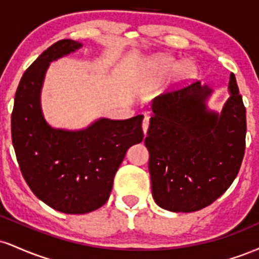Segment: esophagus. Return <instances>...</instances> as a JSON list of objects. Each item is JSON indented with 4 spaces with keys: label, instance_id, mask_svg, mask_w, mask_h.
Masks as SVG:
<instances>
[{
    "label": "esophagus",
    "instance_id": "esophagus-1",
    "mask_svg": "<svg viewBox=\"0 0 259 259\" xmlns=\"http://www.w3.org/2000/svg\"><path fill=\"white\" fill-rule=\"evenodd\" d=\"M148 125H150V117H148V115H145L144 120H142V130H144L145 136H146V134H147Z\"/></svg>",
    "mask_w": 259,
    "mask_h": 259
}]
</instances>
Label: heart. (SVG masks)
<instances>
[{"label":"heart","instance_id":"b5f03b06","mask_svg":"<svg viewBox=\"0 0 259 259\" xmlns=\"http://www.w3.org/2000/svg\"><path fill=\"white\" fill-rule=\"evenodd\" d=\"M177 61L173 58H156L151 62V65L156 70H158L160 74H167L170 73L171 70L177 67ZM181 75H187L189 74V67H183L180 70Z\"/></svg>","mask_w":259,"mask_h":259}]
</instances>
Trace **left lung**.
<instances>
[{"instance_id": "left-lung-1", "label": "left lung", "mask_w": 259, "mask_h": 259, "mask_svg": "<svg viewBox=\"0 0 259 259\" xmlns=\"http://www.w3.org/2000/svg\"><path fill=\"white\" fill-rule=\"evenodd\" d=\"M221 112L200 81L152 100L145 139L153 200L170 212L209 206L233 184L245 153L246 108L233 73Z\"/></svg>"}]
</instances>
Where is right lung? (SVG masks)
I'll return each mask as SVG.
<instances>
[{
  "mask_svg": "<svg viewBox=\"0 0 259 259\" xmlns=\"http://www.w3.org/2000/svg\"><path fill=\"white\" fill-rule=\"evenodd\" d=\"M81 47L65 38L41 53L20 79L12 113V142L26 184L38 200L67 214L102 207L127 148L144 139L141 114L125 120L99 118L78 130L46 120L41 91L47 69Z\"/></svg>",
  "mask_w": 259,
  "mask_h": 259,
  "instance_id": "obj_1",
  "label": "right lung"
}]
</instances>
